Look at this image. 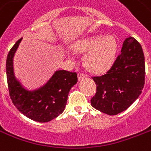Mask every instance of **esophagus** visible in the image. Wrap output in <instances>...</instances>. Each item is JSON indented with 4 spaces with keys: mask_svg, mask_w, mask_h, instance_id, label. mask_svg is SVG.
Returning a JSON list of instances; mask_svg holds the SVG:
<instances>
[{
    "mask_svg": "<svg viewBox=\"0 0 151 151\" xmlns=\"http://www.w3.org/2000/svg\"><path fill=\"white\" fill-rule=\"evenodd\" d=\"M85 78H86V75H85L83 73H78V80H79V81L82 80V79H84Z\"/></svg>",
    "mask_w": 151,
    "mask_h": 151,
    "instance_id": "obj_1",
    "label": "esophagus"
}]
</instances>
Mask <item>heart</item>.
<instances>
[{"mask_svg":"<svg viewBox=\"0 0 151 151\" xmlns=\"http://www.w3.org/2000/svg\"><path fill=\"white\" fill-rule=\"evenodd\" d=\"M75 50L86 53L84 64L92 72L106 70L113 63L117 50V42L111 35L94 36L81 40L76 44Z\"/></svg>","mask_w":151,"mask_h":151,"instance_id":"obj_1","label":"heart"}]
</instances>
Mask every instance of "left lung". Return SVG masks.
<instances>
[{"label":"left lung","instance_id":"left-lung-1","mask_svg":"<svg viewBox=\"0 0 151 151\" xmlns=\"http://www.w3.org/2000/svg\"><path fill=\"white\" fill-rule=\"evenodd\" d=\"M145 58L134 38L124 40L121 52L106 73L93 77L96 85L91 105L110 116L117 115L134 103L145 83Z\"/></svg>","mask_w":151,"mask_h":151}]
</instances>
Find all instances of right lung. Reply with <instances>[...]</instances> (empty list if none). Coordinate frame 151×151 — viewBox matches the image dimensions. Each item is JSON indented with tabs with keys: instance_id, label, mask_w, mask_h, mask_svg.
Returning a JSON list of instances; mask_svg holds the SVG:
<instances>
[{
	"instance_id": "right-lung-1",
	"label": "right lung",
	"mask_w": 151,
	"mask_h": 151,
	"mask_svg": "<svg viewBox=\"0 0 151 151\" xmlns=\"http://www.w3.org/2000/svg\"><path fill=\"white\" fill-rule=\"evenodd\" d=\"M19 39L9 50L6 60V74L9 96L16 108L29 119L47 123L60 115L65 109L69 92L78 81L76 72L58 70L46 85L39 89H25L16 79L13 56L21 42Z\"/></svg>"
}]
</instances>
